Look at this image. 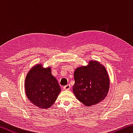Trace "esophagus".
I'll return each mask as SVG.
<instances>
[{
    "mask_svg": "<svg viewBox=\"0 0 133 133\" xmlns=\"http://www.w3.org/2000/svg\"><path fill=\"white\" fill-rule=\"evenodd\" d=\"M70 84H67L66 85H64V86L63 87V89L65 90H70Z\"/></svg>",
    "mask_w": 133,
    "mask_h": 133,
    "instance_id": "34e87169",
    "label": "esophagus"
}]
</instances>
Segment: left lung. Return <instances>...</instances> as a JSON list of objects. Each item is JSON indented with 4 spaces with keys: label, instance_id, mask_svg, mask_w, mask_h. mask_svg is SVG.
<instances>
[{
    "label": "left lung",
    "instance_id": "8db88e82",
    "mask_svg": "<svg viewBox=\"0 0 133 133\" xmlns=\"http://www.w3.org/2000/svg\"><path fill=\"white\" fill-rule=\"evenodd\" d=\"M87 66L78 67L74 73L73 91L80 102L91 106L102 102L109 90L110 80L105 67L91 60Z\"/></svg>",
    "mask_w": 133,
    "mask_h": 133
}]
</instances>
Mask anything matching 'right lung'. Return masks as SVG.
<instances>
[{"label": "right lung", "mask_w": 133, "mask_h": 133, "mask_svg": "<svg viewBox=\"0 0 133 133\" xmlns=\"http://www.w3.org/2000/svg\"><path fill=\"white\" fill-rule=\"evenodd\" d=\"M60 91L57 80L51 75L50 67L45 69L37 64L27 75L26 94L36 106L44 109L49 108L55 102Z\"/></svg>", "instance_id": "add662e5"}]
</instances>
